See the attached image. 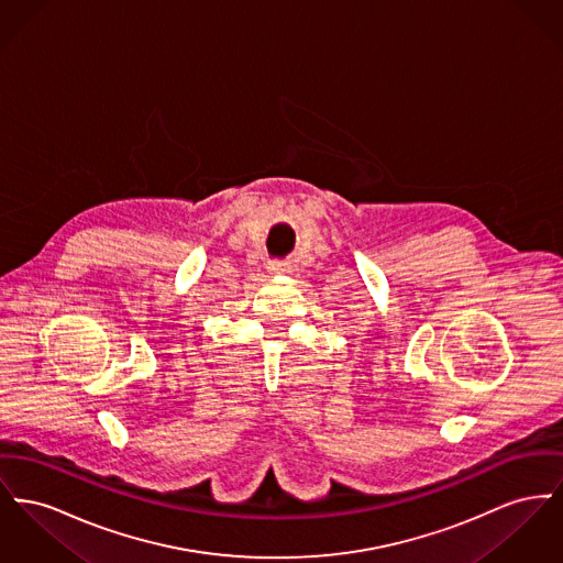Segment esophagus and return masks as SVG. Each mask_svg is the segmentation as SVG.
I'll use <instances>...</instances> for the list:
<instances>
[{"instance_id":"obj_1","label":"esophagus","mask_w":563,"mask_h":563,"mask_svg":"<svg viewBox=\"0 0 563 563\" xmlns=\"http://www.w3.org/2000/svg\"><path fill=\"white\" fill-rule=\"evenodd\" d=\"M289 269H291V267H289V264H287V262H280V260H278V262H272V264H269V272H274V274H287Z\"/></svg>"}]
</instances>
